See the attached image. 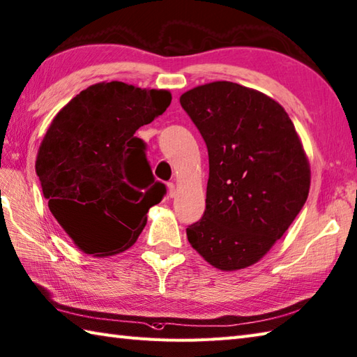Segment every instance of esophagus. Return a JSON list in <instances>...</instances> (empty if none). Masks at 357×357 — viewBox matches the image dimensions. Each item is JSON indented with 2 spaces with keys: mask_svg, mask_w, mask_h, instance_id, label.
I'll return each instance as SVG.
<instances>
[{
  "mask_svg": "<svg viewBox=\"0 0 357 357\" xmlns=\"http://www.w3.org/2000/svg\"><path fill=\"white\" fill-rule=\"evenodd\" d=\"M167 188H169V197L174 198V195H176V187H174V184L169 183L167 184Z\"/></svg>",
  "mask_w": 357,
  "mask_h": 357,
  "instance_id": "34e87169",
  "label": "esophagus"
}]
</instances>
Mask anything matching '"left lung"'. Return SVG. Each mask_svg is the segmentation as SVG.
<instances>
[{"label": "left lung", "instance_id": "8db88e82", "mask_svg": "<svg viewBox=\"0 0 357 357\" xmlns=\"http://www.w3.org/2000/svg\"><path fill=\"white\" fill-rule=\"evenodd\" d=\"M208 151L206 211L188 243L212 266L257 263L280 240L310 193L311 170L294 123L280 103L232 82L181 96Z\"/></svg>", "mask_w": 357, "mask_h": 357}]
</instances>
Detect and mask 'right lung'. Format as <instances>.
Wrapping results in <instances>:
<instances>
[{"label": "right lung", "instance_id": "obj_1", "mask_svg": "<svg viewBox=\"0 0 357 357\" xmlns=\"http://www.w3.org/2000/svg\"><path fill=\"white\" fill-rule=\"evenodd\" d=\"M165 89L96 83L54 117L35 170L49 211L82 252L109 257L136 243L167 188L135 132L169 108Z\"/></svg>", "mask_w": 357, "mask_h": 357}]
</instances>
